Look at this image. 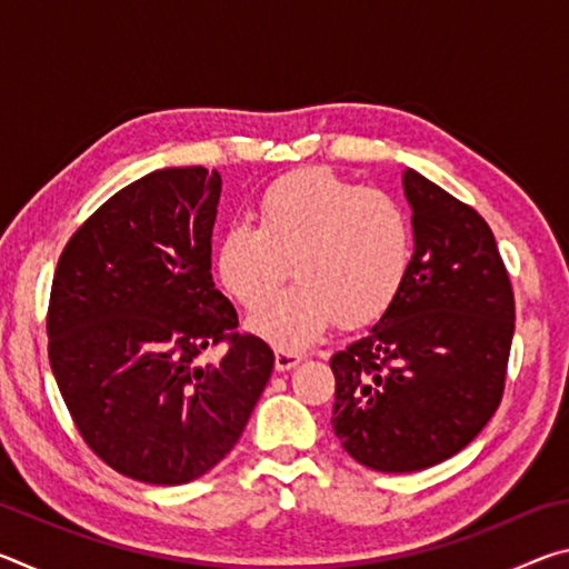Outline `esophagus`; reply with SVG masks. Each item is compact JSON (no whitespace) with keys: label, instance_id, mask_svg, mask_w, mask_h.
Masks as SVG:
<instances>
[{"label":"esophagus","instance_id":"esophagus-1","mask_svg":"<svg viewBox=\"0 0 569 569\" xmlns=\"http://www.w3.org/2000/svg\"><path fill=\"white\" fill-rule=\"evenodd\" d=\"M303 361L301 353L293 351H276V371H288Z\"/></svg>","mask_w":569,"mask_h":569}]
</instances>
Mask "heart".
Returning a JSON list of instances; mask_svg holds the SVG:
<instances>
[{
	"mask_svg": "<svg viewBox=\"0 0 569 569\" xmlns=\"http://www.w3.org/2000/svg\"><path fill=\"white\" fill-rule=\"evenodd\" d=\"M299 283L262 301L290 272ZM216 268L246 308L250 331L278 349L319 341L381 319L399 301L413 268L409 210L387 190L361 188L323 168L273 180L258 200V226L233 223L218 240Z\"/></svg>",
	"mask_w": 569,
	"mask_h": 569,
	"instance_id": "heart-1",
	"label": "heart"
}]
</instances>
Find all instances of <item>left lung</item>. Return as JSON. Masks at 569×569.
Returning a JSON list of instances; mask_svg holds the SVG:
<instances>
[{"label": "left lung", "instance_id": "8db88e82", "mask_svg": "<svg viewBox=\"0 0 569 569\" xmlns=\"http://www.w3.org/2000/svg\"><path fill=\"white\" fill-rule=\"evenodd\" d=\"M413 268L363 339L333 353V435L359 465L403 475L455 457L502 401L515 296L492 230L407 168Z\"/></svg>", "mask_w": 569, "mask_h": 569}]
</instances>
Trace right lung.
I'll list each match as a JSON object with an SVG mask.
<instances>
[{
    "mask_svg": "<svg viewBox=\"0 0 569 569\" xmlns=\"http://www.w3.org/2000/svg\"><path fill=\"white\" fill-rule=\"evenodd\" d=\"M218 170L162 168L102 203L57 263L47 339L57 387L104 465L146 485H186L243 435L273 351L233 333L210 276ZM228 338L220 365L198 367Z\"/></svg>",
    "mask_w": 569,
    "mask_h": 569,
    "instance_id": "obj_1",
    "label": "right lung"
}]
</instances>
